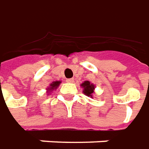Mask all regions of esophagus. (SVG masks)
<instances>
[{"label": "esophagus", "instance_id": "34e87169", "mask_svg": "<svg viewBox=\"0 0 149 149\" xmlns=\"http://www.w3.org/2000/svg\"><path fill=\"white\" fill-rule=\"evenodd\" d=\"M67 82L72 83V82H74V79H73V78H69V79H67Z\"/></svg>", "mask_w": 149, "mask_h": 149}]
</instances>
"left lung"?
<instances>
[{"instance_id":"1","label":"left lung","mask_w":149,"mask_h":149,"mask_svg":"<svg viewBox=\"0 0 149 149\" xmlns=\"http://www.w3.org/2000/svg\"><path fill=\"white\" fill-rule=\"evenodd\" d=\"M81 86L83 88V93L85 95L92 97V94L94 93V90H95V85L91 83L88 81H85L83 83L81 84Z\"/></svg>"}]
</instances>
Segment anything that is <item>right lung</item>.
<instances>
[{"instance_id":"1","label":"right lung","mask_w":149,"mask_h":149,"mask_svg":"<svg viewBox=\"0 0 149 149\" xmlns=\"http://www.w3.org/2000/svg\"><path fill=\"white\" fill-rule=\"evenodd\" d=\"M61 83V81H53L51 84L49 85V86L48 87V89L47 91H54V89H57L58 88V86Z\"/></svg>"}]
</instances>
